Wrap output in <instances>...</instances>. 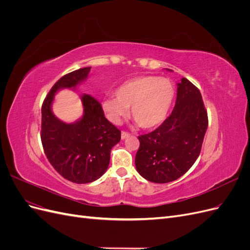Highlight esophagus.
<instances>
[{
	"label": "esophagus",
	"instance_id": "obj_1",
	"mask_svg": "<svg viewBox=\"0 0 250 250\" xmlns=\"http://www.w3.org/2000/svg\"><path fill=\"white\" fill-rule=\"evenodd\" d=\"M128 137H130V133H128V132H122L121 133V139L122 140H125V139H127Z\"/></svg>",
	"mask_w": 250,
	"mask_h": 250
}]
</instances>
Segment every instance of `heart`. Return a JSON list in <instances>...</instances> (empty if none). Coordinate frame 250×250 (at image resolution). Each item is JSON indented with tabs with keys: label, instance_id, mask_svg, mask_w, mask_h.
I'll list each match as a JSON object with an SVG mask.
<instances>
[{
	"label": "heart",
	"instance_id": "heart-1",
	"mask_svg": "<svg viewBox=\"0 0 250 250\" xmlns=\"http://www.w3.org/2000/svg\"><path fill=\"white\" fill-rule=\"evenodd\" d=\"M175 96L171 80L156 76H139L124 81L116 96L102 101V109L111 123L120 124L130 106L131 117L144 129L161 125L167 118Z\"/></svg>",
	"mask_w": 250,
	"mask_h": 250
}]
</instances>
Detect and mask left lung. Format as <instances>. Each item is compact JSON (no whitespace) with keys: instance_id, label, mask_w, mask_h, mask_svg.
Segmentation results:
<instances>
[{"instance_id":"8db88e82","label":"left lung","mask_w":250,"mask_h":250,"mask_svg":"<svg viewBox=\"0 0 250 250\" xmlns=\"http://www.w3.org/2000/svg\"><path fill=\"white\" fill-rule=\"evenodd\" d=\"M207 129L208 113L199 89L181 78L177 82L176 102L170 117L154 131L139 137L137 171L151 183L176 180L198 158Z\"/></svg>"}]
</instances>
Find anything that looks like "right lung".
<instances>
[{
  "label": "right lung",
  "mask_w": 250,
  "mask_h": 250,
  "mask_svg": "<svg viewBox=\"0 0 250 250\" xmlns=\"http://www.w3.org/2000/svg\"><path fill=\"white\" fill-rule=\"evenodd\" d=\"M90 66L74 71L60 78L50 90L42 107V143L47 158L65 179L75 184H88L106 172L110 150L121 140V131L104 117L101 104L82 94L81 118L72 123L59 120L53 103L59 90H75L84 82Z\"/></svg>",
  "instance_id": "1"
}]
</instances>
